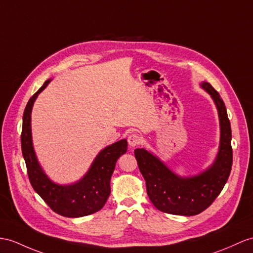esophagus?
Returning <instances> with one entry per match:
<instances>
[{
	"instance_id": "1",
	"label": "esophagus",
	"mask_w": 253,
	"mask_h": 253,
	"mask_svg": "<svg viewBox=\"0 0 253 253\" xmlns=\"http://www.w3.org/2000/svg\"><path fill=\"white\" fill-rule=\"evenodd\" d=\"M141 141H143V137L139 136L137 134H131L128 135L127 137V143L130 145V147H135L139 144H141Z\"/></svg>"
}]
</instances>
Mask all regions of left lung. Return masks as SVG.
I'll return each mask as SVG.
<instances>
[{
  "label": "left lung",
  "mask_w": 253,
  "mask_h": 253,
  "mask_svg": "<svg viewBox=\"0 0 253 253\" xmlns=\"http://www.w3.org/2000/svg\"><path fill=\"white\" fill-rule=\"evenodd\" d=\"M200 85L211 96L219 116L220 143L212 164L198 175L181 177L151 151L145 148L134 151L148 196L156 208L166 213L195 215L204 211L222 191L231 173L232 131L224 102L209 83Z\"/></svg>",
  "instance_id": "8db88e82"
}]
</instances>
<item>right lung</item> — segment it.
Returning a JSON list of instances; mask_svg holds the SVG:
<instances>
[{
  "mask_svg": "<svg viewBox=\"0 0 253 253\" xmlns=\"http://www.w3.org/2000/svg\"><path fill=\"white\" fill-rule=\"evenodd\" d=\"M51 79H48L30 98L22 119L21 148L28 175L35 192L54 212L63 217L78 218L101 211L110 194V178L116 162L127 150L126 139H121L104 148L92 162L83 178L70 184L53 182L41 166L33 147L31 114L34 102Z\"/></svg>",
  "mask_w": 253,
  "mask_h": 253,
  "instance_id": "1",
  "label": "right lung"
}]
</instances>
